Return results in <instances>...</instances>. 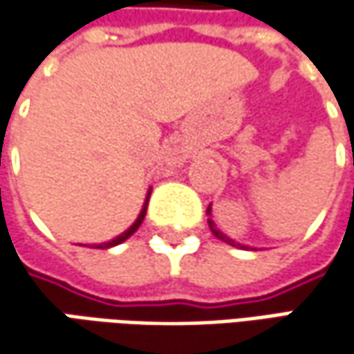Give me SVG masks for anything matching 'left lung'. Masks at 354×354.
Masks as SVG:
<instances>
[{
    "instance_id": "obj_1",
    "label": "left lung",
    "mask_w": 354,
    "mask_h": 354,
    "mask_svg": "<svg viewBox=\"0 0 354 354\" xmlns=\"http://www.w3.org/2000/svg\"><path fill=\"white\" fill-rule=\"evenodd\" d=\"M209 214H211V207H209ZM209 226H211V230H212V234H214V236L216 238H221V240H223V242H226V244H230V246H240V248H244V246H242V244H236V242H234V240H230V238L228 236H225V234H223V232H221V230H218V228H216V226H214V223H212L211 218H209Z\"/></svg>"
}]
</instances>
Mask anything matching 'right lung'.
<instances>
[{
    "mask_svg": "<svg viewBox=\"0 0 354 354\" xmlns=\"http://www.w3.org/2000/svg\"><path fill=\"white\" fill-rule=\"evenodd\" d=\"M149 195H151V191H149V193H147V197H145V203H143V209H142V212H140V216H138V221H136L133 225L129 226V228H128V230H126V232H124V234H120V236L114 238V240H110V242H104V244H98L96 248H110V246H116V244H122L124 240H128V238L131 236V234H133V232H136L138 228H140V225H142L143 216H145V211H147V203H149Z\"/></svg>",
    "mask_w": 354,
    "mask_h": 354,
    "instance_id": "right-lung-1",
    "label": "right lung"
}]
</instances>
